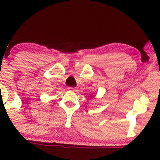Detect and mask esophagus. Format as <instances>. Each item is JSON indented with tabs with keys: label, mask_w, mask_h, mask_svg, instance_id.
<instances>
[{
	"label": "esophagus",
	"mask_w": 160,
	"mask_h": 160,
	"mask_svg": "<svg viewBox=\"0 0 160 160\" xmlns=\"http://www.w3.org/2000/svg\"><path fill=\"white\" fill-rule=\"evenodd\" d=\"M68 89L70 90H72V91H76V90H77V88H72V87H70V88H69Z\"/></svg>",
	"instance_id": "obj_1"
}]
</instances>
